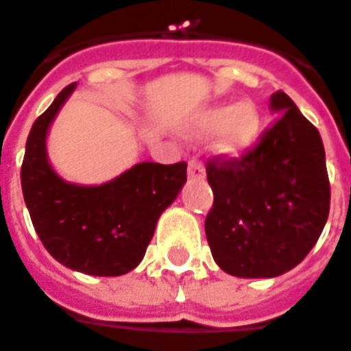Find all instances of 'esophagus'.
I'll list each match as a JSON object with an SVG mask.
<instances>
[{
  "label": "esophagus",
  "instance_id": "34e87169",
  "mask_svg": "<svg viewBox=\"0 0 351 351\" xmlns=\"http://www.w3.org/2000/svg\"><path fill=\"white\" fill-rule=\"evenodd\" d=\"M187 175L191 178H202L204 176V165L200 164L199 160H189V169H187Z\"/></svg>",
  "mask_w": 351,
  "mask_h": 351
}]
</instances>
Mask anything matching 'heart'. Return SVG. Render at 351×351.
Instances as JSON below:
<instances>
[{
  "label": "heart",
  "instance_id": "obj_1",
  "mask_svg": "<svg viewBox=\"0 0 351 351\" xmlns=\"http://www.w3.org/2000/svg\"><path fill=\"white\" fill-rule=\"evenodd\" d=\"M261 114L252 103L206 108L199 112L189 125L191 134L200 138L219 132L217 149L230 156H241L252 149L261 136Z\"/></svg>",
  "mask_w": 351,
  "mask_h": 351
}]
</instances>
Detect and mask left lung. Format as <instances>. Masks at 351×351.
<instances>
[{"mask_svg":"<svg viewBox=\"0 0 351 351\" xmlns=\"http://www.w3.org/2000/svg\"><path fill=\"white\" fill-rule=\"evenodd\" d=\"M280 116L239 158H208L213 206L206 239L224 272L274 278L306 258L330 215V178L317 127L278 90Z\"/></svg>","mask_w":351,"mask_h":351,"instance_id":"1","label":"left lung"}]
</instances>
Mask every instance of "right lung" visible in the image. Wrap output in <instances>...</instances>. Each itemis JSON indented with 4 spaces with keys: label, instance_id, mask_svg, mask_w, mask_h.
Wrapping results in <instances>:
<instances>
[{
    "label": "right lung",
    "instance_id": "1",
    "mask_svg": "<svg viewBox=\"0 0 351 351\" xmlns=\"http://www.w3.org/2000/svg\"><path fill=\"white\" fill-rule=\"evenodd\" d=\"M68 84L36 117L25 143L21 191L45 250L90 276H121L145 256L158 217L187 180V164L143 162L103 186H75L51 169L45 134L68 95Z\"/></svg>",
    "mask_w": 351,
    "mask_h": 351
}]
</instances>
